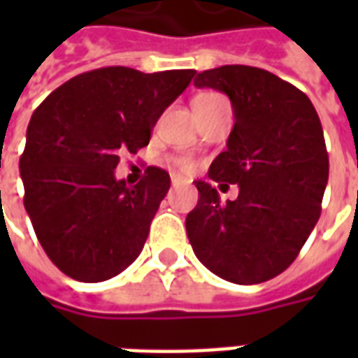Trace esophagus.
Instances as JSON below:
<instances>
[{
	"mask_svg": "<svg viewBox=\"0 0 358 358\" xmlns=\"http://www.w3.org/2000/svg\"><path fill=\"white\" fill-rule=\"evenodd\" d=\"M184 182V178H180V176H172V186H178V184H182Z\"/></svg>",
	"mask_w": 358,
	"mask_h": 358,
	"instance_id": "34e87169",
	"label": "esophagus"
}]
</instances>
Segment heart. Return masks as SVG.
Segmentation results:
<instances>
[{
  "label": "heart",
  "instance_id": "b5f03b06",
  "mask_svg": "<svg viewBox=\"0 0 358 358\" xmlns=\"http://www.w3.org/2000/svg\"><path fill=\"white\" fill-rule=\"evenodd\" d=\"M222 97L218 94H199L194 99V109L195 107H205V105H210V103H217L220 101ZM174 164L180 166L182 171H192L194 169V164L192 161H187V159H174Z\"/></svg>",
  "mask_w": 358,
  "mask_h": 358
}]
</instances>
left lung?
<instances>
[{
	"label": "left lung",
	"instance_id": "obj_1",
	"mask_svg": "<svg viewBox=\"0 0 358 358\" xmlns=\"http://www.w3.org/2000/svg\"><path fill=\"white\" fill-rule=\"evenodd\" d=\"M194 84L230 97L236 124L209 178L238 184L240 195L220 203L217 189L197 180L187 238L213 274L261 284L295 261L320 217L330 171L320 118L301 90L257 66L203 71Z\"/></svg>",
	"mask_w": 358,
	"mask_h": 358
}]
</instances>
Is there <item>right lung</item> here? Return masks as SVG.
<instances>
[{
    "label": "right lung",
    "mask_w": 358,
    "mask_h": 358,
    "mask_svg": "<svg viewBox=\"0 0 358 358\" xmlns=\"http://www.w3.org/2000/svg\"><path fill=\"white\" fill-rule=\"evenodd\" d=\"M195 71L145 74L105 66L78 74L34 110L20 157L24 209L51 263L80 282H103L138 259L171 187L148 166L136 186L115 178L120 151L145 148L164 109Z\"/></svg>",
    "instance_id": "obj_1"
}]
</instances>
